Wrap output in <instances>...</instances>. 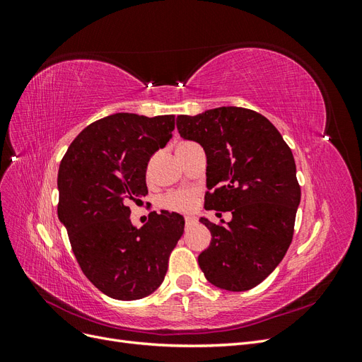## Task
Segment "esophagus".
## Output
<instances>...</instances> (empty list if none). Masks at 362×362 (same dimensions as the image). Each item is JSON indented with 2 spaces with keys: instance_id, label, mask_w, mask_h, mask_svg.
Here are the masks:
<instances>
[{
  "instance_id": "esophagus-1",
  "label": "esophagus",
  "mask_w": 362,
  "mask_h": 362,
  "mask_svg": "<svg viewBox=\"0 0 362 362\" xmlns=\"http://www.w3.org/2000/svg\"><path fill=\"white\" fill-rule=\"evenodd\" d=\"M184 221H185V228H190V226H193L196 223V218L192 217V216H187V217L184 218Z\"/></svg>"
}]
</instances>
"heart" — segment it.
<instances>
[{"mask_svg":"<svg viewBox=\"0 0 362 362\" xmlns=\"http://www.w3.org/2000/svg\"><path fill=\"white\" fill-rule=\"evenodd\" d=\"M196 199H198V190L180 189L164 194L160 201V205L169 211L189 213L193 210Z\"/></svg>","mask_w":362,"mask_h":362,"instance_id":"1","label":"heart"}]
</instances>
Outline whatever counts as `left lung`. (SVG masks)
Segmentation results:
<instances>
[{
  "label": "left lung",
  "mask_w": 362,
  "mask_h": 362,
  "mask_svg": "<svg viewBox=\"0 0 362 362\" xmlns=\"http://www.w3.org/2000/svg\"><path fill=\"white\" fill-rule=\"evenodd\" d=\"M181 137L206 156L205 210L231 211V222H201L211 243L198 257L213 286L257 287L282 261L294 233L300 185L290 146L267 117L242 107H218L177 117Z\"/></svg>",
  "instance_id": "obj_1"
}]
</instances>
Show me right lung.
Wrapping results in <instances>:
<instances>
[{
  "instance_id": "add662e5",
  "label": "right lung",
  "mask_w": 362,
  "mask_h": 362,
  "mask_svg": "<svg viewBox=\"0 0 362 362\" xmlns=\"http://www.w3.org/2000/svg\"><path fill=\"white\" fill-rule=\"evenodd\" d=\"M173 128V115H110L86 127L60 163L59 218L83 273L108 298L136 300L156 291L184 233L182 216L170 211H151L136 228L128 206L148 194V161Z\"/></svg>"
}]
</instances>
